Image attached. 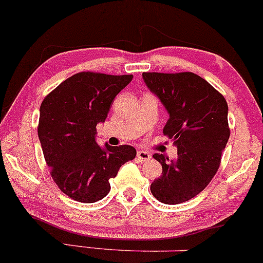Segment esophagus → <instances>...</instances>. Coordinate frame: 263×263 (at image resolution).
<instances>
[{
  "label": "esophagus",
  "instance_id": "esophagus-1",
  "mask_svg": "<svg viewBox=\"0 0 263 263\" xmlns=\"http://www.w3.org/2000/svg\"><path fill=\"white\" fill-rule=\"evenodd\" d=\"M137 157H138V160H139V162H146V160L151 159V154L145 151H138Z\"/></svg>",
  "mask_w": 263,
  "mask_h": 263
}]
</instances>
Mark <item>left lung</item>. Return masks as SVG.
<instances>
[{
    "label": "left lung",
    "mask_w": 263,
    "mask_h": 263,
    "mask_svg": "<svg viewBox=\"0 0 263 263\" xmlns=\"http://www.w3.org/2000/svg\"><path fill=\"white\" fill-rule=\"evenodd\" d=\"M143 80L168 111L163 133L178 151L173 160L153 155L163 172L152 183V194L165 204L187 202L210 184L219 168L230 138L227 101L193 72H143Z\"/></svg>",
    "instance_id": "left-lung-1"
}]
</instances>
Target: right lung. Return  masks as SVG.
I'll list each match as a JSON object with an SVG mask.
<instances>
[{"instance_id": "1", "label": "right lung", "mask_w": 263, "mask_h": 263, "mask_svg": "<svg viewBox=\"0 0 263 263\" xmlns=\"http://www.w3.org/2000/svg\"><path fill=\"white\" fill-rule=\"evenodd\" d=\"M132 80L133 75L79 72L42 101L39 139L52 179L70 198L103 199L110 191L109 179L137 155L132 145L97 143V125L105 121L112 100Z\"/></svg>"}]
</instances>
